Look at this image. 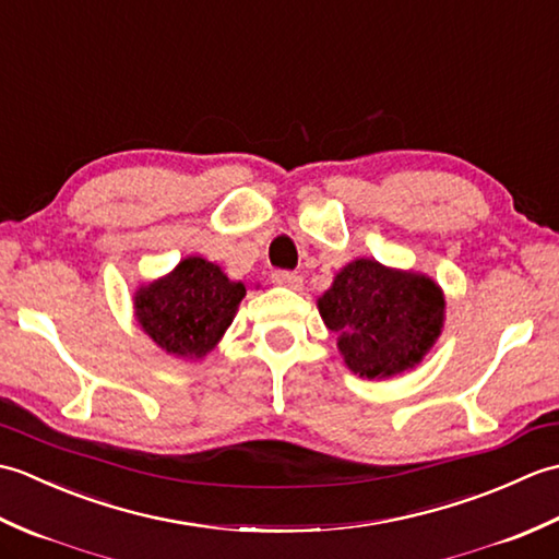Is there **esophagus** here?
Instances as JSON below:
<instances>
[{"label":"esophagus","mask_w":559,"mask_h":559,"mask_svg":"<svg viewBox=\"0 0 559 559\" xmlns=\"http://www.w3.org/2000/svg\"><path fill=\"white\" fill-rule=\"evenodd\" d=\"M271 281L276 283V286H286V288H293V290H298L302 286V276H300V273H293V271H273Z\"/></svg>","instance_id":"1"}]
</instances>
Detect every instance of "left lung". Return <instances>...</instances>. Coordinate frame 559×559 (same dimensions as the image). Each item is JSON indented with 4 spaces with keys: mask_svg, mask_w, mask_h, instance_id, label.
Returning <instances> with one entry per match:
<instances>
[{
    "mask_svg": "<svg viewBox=\"0 0 559 559\" xmlns=\"http://www.w3.org/2000/svg\"><path fill=\"white\" fill-rule=\"evenodd\" d=\"M353 374L386 379L413 370L444 329V290L418 271L353 259L317 300Z\"/></svg>",
    "mask_w": 559,
    "mask_h": 559,
    "instance_id": "obj_1",
    "label": "left lung"
}]
</instances>
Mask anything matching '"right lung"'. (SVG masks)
<instances>
[{
  "label": "right lung",
  "mask_w": 559,
  "mask_h": 559,
  "mask_svg": "<svg viewBox=\"0 0 559 559\" xmlns=\"http://www.w3.org/2000/svg\"><path fill=\"white\" fill-rule=\"evenodd\" d=\"M242 281H230L204 257H187L165 276L134 293L141 331L177 360H204L233 324L242 298Z\"/></svg>",
  "instance_id": "obj_1"
}]
</instances>
